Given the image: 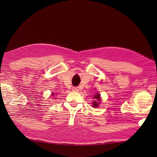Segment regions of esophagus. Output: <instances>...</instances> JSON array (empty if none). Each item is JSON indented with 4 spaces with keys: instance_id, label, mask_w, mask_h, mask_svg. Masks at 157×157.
Masks as SVG:
<instances>
[{
    "instance_id": "34e87169",
    "label": "esophagus",
    "mask_w": 157,
    "mask_h": 157,
    "mask_svg": "<svg viewBox=\"0 0 157 157\" xmlns=\"http://www.w3.org/2000/svg\"><path fill=\"white\" fill-rule=\"evenodd\" d=\"M72 90H73V92H78L79 89H78V88H77V87H73L72 88Z\"/></svg>"
}]
</instances>
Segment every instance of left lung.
<instances>
[{
	"instance_id": "obj_1",
	"label": "left lung",
	"mask_w": 157,
	"mask_h": 157,
	"mask_svg": "<svg viewBox=\"0 0 157 157\" xmlns=\"http://www.w3.org/2000/svg\"><path fill=\"white\" fill-rule=\"evenodd\" d=\"M100 96H101V94H98V93H97V94L94 95V98L96 99V101H94V102L92 103V105H93L92 106H94V108H96V107H98V105H99V103H100V101H101V97H100Z\"/></svg>"
}]
</instances>
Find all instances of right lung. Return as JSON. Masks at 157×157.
<instances>
[{
    "mask_svg": "<svg viewBox=\"0 0 157 157\" xmlns=\"http://www.w3.org/2000/svg\"><path fill=\"white\" fill-rule=\"evenodd\" d=\"M52 96H53V95H55V94H54V93H53V92H52Z\"/></svg>",
    "mask_w": 157,
    "mask_h": 157,
    "instance_id": "1",
    "label": "right lung"
}]
</instances>
